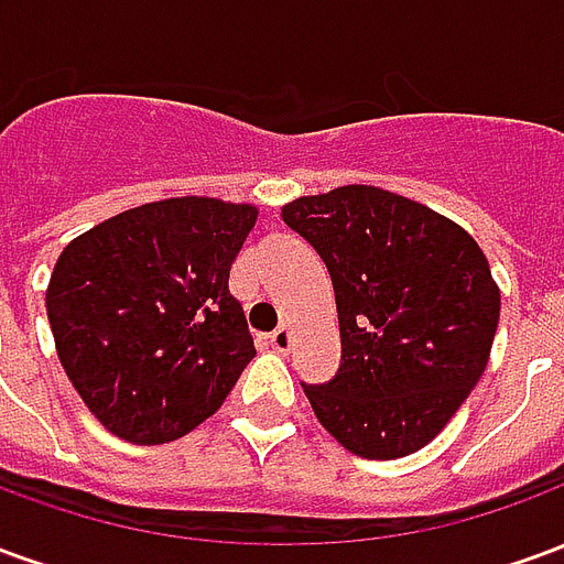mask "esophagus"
<instances>
[{"instance_id": "esophagus-1", "label": "esophagus", "mask_w": 564, "mask_h": 564, "mask_svg": "<svg viewBox=\"0 0 564 564\" xmlns=\"http://www.w3.org/2000/svg\"><path fill=\"white\" fill-rule=\"evenodd\" d=\"M271 347H274L278 354H286V350L293 347V329H290V326H281V329L271 332Z\"/></svg>"}]
</instances>
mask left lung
I'll return each mask as SVG.
<instances>
[{"label": "left lung", "mask_w": 564, "mask_h": 564, "mask_svg": "<svg viewBox=\"0 0 564 564\" xmlns=\"http://www.w3.org/2000/svg\"><path fill=\"white\" fill-rule=\"evenodd\" d=\"M283 223L326 262L341 368L305 387L319 425L362 459H402L453 420L486 371L501 293L444 214L368 184L302 196Z\"/></svg>", "instance_id": "left-lung-1"}]
</instances>
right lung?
Masks as SVG:
<instances>
[{
	"label": "right lung",
	"mask_w": 564,
	"mask_h": 564,
	"mask_svg": "<svg viewBox=\"0 0 564 564\" xmlns=\"http://www.w3.org/2000/svg\"><path fill=\"white\" fill-rule=\"evenodd\" d=\"M257 205L148 202L93 226L47 283L56 356L90 414L129 444L205 423L257 356L229 269Z\"/></svg>",
	"instance_id": "right-lung-1"
}]
</instances>
